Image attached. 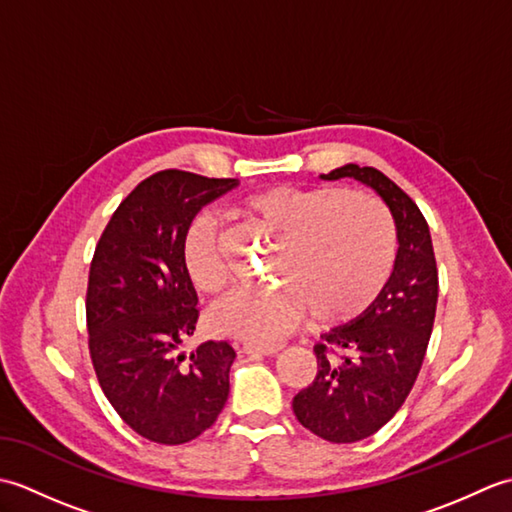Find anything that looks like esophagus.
I'll use <instances>...</instances> for the list:
<instances>
[{"mask_svg": "<svg viewBox=\"0 0 512 512\" xmlns=\"http://www.w3.org/2000/svg\"><path fill=\"white\" fill-rule=\"evenodd\" d=\"M242 352L248 356H273L277 352H281V345H253V343H246L242 347Z\"/></svg>", "mask_w": 512, "mask_h": 512, "instance_id": "esophagus-1", "label": "esophagus"}]
</instances>
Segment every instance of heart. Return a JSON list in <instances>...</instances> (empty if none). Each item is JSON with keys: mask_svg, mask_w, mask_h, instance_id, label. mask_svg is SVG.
Listing matches in <instances>:
<instances>
[{"mask_svg": "<svg viewBox=\"0 0 512 512\" xmlns=\"http://www.w3.org/2000/svg\"><path fill=\"white\" fill-rule=\"evenodd\" d=\"M235 213L277 239L268 273L284 286L246 288L217 303L209 321L220 334L268 345L284 339L306 308L317 323L352 319L380 295L394 268V224L365 193L277 184L244 195ZM182 266L204 295L228 284L211 217H195L184 233Z\"/></svg>", "mask_w": 512, "mask_h": 512, "instance_id": "b5f03b06", "label": "heart"}]
</instances>
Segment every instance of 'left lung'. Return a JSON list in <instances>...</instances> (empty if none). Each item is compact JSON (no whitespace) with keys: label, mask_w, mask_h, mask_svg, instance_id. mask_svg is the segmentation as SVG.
Instances as JSON below:
<instances>
[{"label":"left lung","mask_w":512,"mask_h":512,"mask_svg":"<svg viewBox=\"0 0 512 512\" xmlns=\"http://www.w3.org/2000/svg\"><path fill=\"white\" fill-rule=\"evenodd\" d=\"M319 178H354L372 189L394 217L398 239L385 288L354 321L321 334L317 378L292 400L314 436L347 444L394 418L416 383L436 319L438 268L427 220L385 173L350 162Z\"/></svg>","instance_id":"1"}]
</instances>
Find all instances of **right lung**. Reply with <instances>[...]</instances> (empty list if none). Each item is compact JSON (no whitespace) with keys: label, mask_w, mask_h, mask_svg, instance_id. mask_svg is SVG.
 <instances>
[{"label":"right lung","mask_w":512,"mask_h":512,"mask_svg":"<svg viewBox=\"0 0 512 512\" xmlns=\"http://www.w3.org/2000/svg\"><path fill=\"white\" fill-rule=\"evenodd\" d=\"M237 184L154 173L121 202L94 250L85 301L94 372L118 416L151 442L198 438L226 405L233 347L206 341L189 358L178 352L198 323L182 239L202 206Z\"/></svg>","instance_id":"right-lung-1"}]
</instances>
